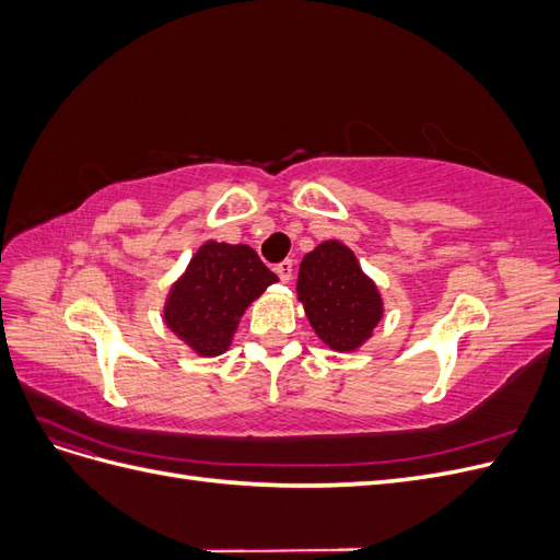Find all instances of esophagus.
I'll return each mask as SVG.
<instances>
[{
	"label": "esophagus",
	"instance_id": "obj_1",
	"mask_svg": "<svg viewBox=\"0 0 560 560\" xmlns=\"http://www.w3.org/2000/svg\"><path fill=\"white\" fill-rule=\"evenodd\" d=\"M276 273H278V278H280L282 282H290V280H292V273H294V264H292V259H284V261H280V264L276 266Z\"/></svg>",
	"mask_w": 560,
	"mask_h": 560
}]
</instances>
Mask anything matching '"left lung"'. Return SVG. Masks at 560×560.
I'll list each match as a JSON object with an SVG mask.
<instances>
[{
  "label": "left lung",
  "instance_id": "obj_1",
  "mask_svg": "<svg viewBox=\"0 0 560 560\" xmlns=\"http://www.w3.org/2000/svg\"><path fill=\"white\" fill-rule=\"evenodd\" d=\"M296 292L315 334L331 350L360 348L383 315L376 284L338 241L322 243L303 257Z\"/></svg>",
  "mask_w": 560,
  "mask_h": 560
}]
</instances>
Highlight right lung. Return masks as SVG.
<instances>
[{"label":"right lung","mask_w":560,"mask_h":560,"mask_svg":"<svg viewBox=\"0 0 560 560\" xmlns=\"http://www.w3.org/2000/svg\"><path fill=\"white\" fill-rule=\"evenodd\" d=\"M273 282L278 276L252 247L210 241L167 296L165 325L202 358H214L231 346L245 308Z\"/></svg>","instance_id":"obj_1"}]
</instances>
